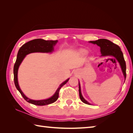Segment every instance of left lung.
I'll return each instance as SVG.
<instances>
[{"mask_svg":"<svg viewBox=\"0 0 133 133\" xmlns=\"http://www.w3.org/2000/svg\"><path fill=\"white\" fill-rule=\"evenodd\" d=\"M89 43H91L94 44H97V46L100 47V50L101 52V57L103 56H112L116 58L118 63H119L121 70L123 72V74L125 79H126V62L124 59L123 53L121 51L120 47L118 45L112 43V42L107 40L106 39H99L95 41H90ZM79 97L83 103L91 104L89 102H87L85 99L83 98L81 92V89L79 81Z\"/></svg>","mask_w":133,"mask_h":133,"instance_id":"left-lung-1","label":"left lung"}]
</instances>
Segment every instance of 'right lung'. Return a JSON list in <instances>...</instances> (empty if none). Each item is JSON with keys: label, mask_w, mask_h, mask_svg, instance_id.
Wrapping results in <instances>:
<instances>
[{"label": "right lung", "mask_w": 133, "mask_h": 133, "mask_svg": "<svg viewBox=\"0 0 133 133\" xmlns=\"http://www.w3.org/2000/svg\"><path fill=\"white\" fill-rule=\"evenodd\" d=\"M58 43V41H45L42 39H34L31 41L27 42L26 43L24 44L18 51V54H17L16 61L14 67V83L16 86V88L21 93L22 97L28 102L37 106H44L47 105L51 103H52L58 99L59 97V92L61 87L64 85L67 82L69 81V79L64 81L62 83L57 90H56L52 97L43 100H33L27 97L22 92L21 88H20L18 79V69L20 65L22 63V61H23L24 58L26 56L30 53L33 52H43V53H51L54 51V46Z\"/></svg>", "instance_id": "add662e5"}]
</instances>
